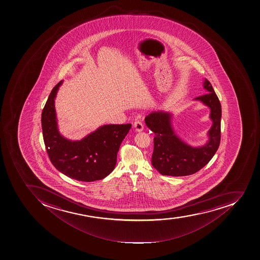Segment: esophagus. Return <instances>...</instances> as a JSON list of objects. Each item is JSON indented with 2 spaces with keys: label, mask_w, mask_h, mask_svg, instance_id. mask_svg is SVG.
Returning a JSON list of instances; mask_svg holds the SVG:
<instances>
[{
  "label": "esophagus",
  "mask_w": 260,
  "mask_h": 260,
  "mask_svg": "<svg viewBox=\"0 0 260 260\" xmlns=\"http://www.w3.org/2000/svg\"><path fill=\"white\" fill-rule=\"evenodd\" d=\"M134 128L136 129L137 132H141V131H144V124H142V122L140 121H136V122L134 123Z\"/></svg>",
  "instance_id": "34e87169"
}]
</instances>
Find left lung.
Segmentation results:
<instances>
[{"label": "left lung", "mask_w": 260, "mask_h": 260, "mask_svg": "<svg viewBox=\"0 0 260 260\" xmlns=\"http://www.w3.org/2000/svg\"><path fill=\"white\" fill-rule=\"evenodd\" d=\"M204 88L208 93L196 98L210 109L209 118L213 121L208 131V141L202 146L193 147L177 136L172 126V113L158 111L144 119L148 129L155 134L152 167L163 176H183L200 171L213 158L221 140V107L213 86L207 79Z\"/></svg>", "instance_id": "left-lung-1"}]
</instances>
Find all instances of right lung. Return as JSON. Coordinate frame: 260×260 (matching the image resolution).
<instances>
[{
  "instance_id": "right-lung-1",
  "label": "right lung",
  "mask_w": 260,
  "mask_h": 260,
  "mask_svg": "<svg viewBox=\"0 0 260 260\" xmlns=\"http://www.w3.org/2000/svg\"><path fill=\"white\" fill-rule=\"evenodd\" d=\"M62 83L54 87L42 112L47 154L54 167L70 178L84 182L102 180L116 167L119 148L131 124H104L82 140H67L59 132L55 109V99Z\"/></svg>"
}]
</instances>
